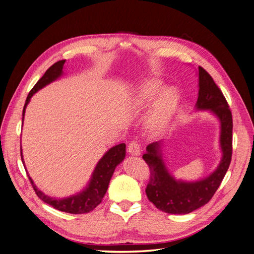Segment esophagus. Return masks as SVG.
<instances>
[{"mask_svg": "<svg viewBox=\"0 0 254 254\" xmlns=\"http://www.w3.org/2000/svg\"><path fill=\"white\" fill-rule=\"evenodd\" d=\"M128 152L130 155H133V156H140L141 153V148H140V145L136 141H131L128 145Z\"/></svg>", "mask_w": 254, "mask_h": 254, "instance_id": "1", "label": "esophagus"}]
</instances>
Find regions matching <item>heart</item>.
Returning a JSON list of instances; mask_svg holds the SVG:
<instances>
[{
  "mask_svg": "<svg viewBox=\"0 0 254 254\" xmlns=\"http://www.w3.org/2000/svg\"><path fill=\"white\" fill-rule=\"evenodd\" d=\"M179 92L174 87L164 89V84L158 80H146L136 88L132 104L135 109H144L153 100L146 124L153 132H161L170 124L179 104Z\"/></svg>",
  "mask_w": 254,
  "mask_h": 254,
  "instance_id": "heart-1",
  "label": "heart"
}]
</instances>
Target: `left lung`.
<instances>
[{
	"label": "left lung",
	"mask_w": 254,
	"mask_h": 254,
	"mask_svg": "<svg viewBox=\"0 0 254 254\" xmlns=\"http://www.w3.org/2000/svg\"><path fill=\"white\" fill-rule=\"evenodd\" d=\"M198 98L196 110L210 111L219 121L221 160L213 173L197 181L177 180L163 160L162 142L146 147L143 159L149 166L150 178L146 188L149 201L168 214H189L210 201L219 188L232 158V114L229 105L211 75L198 67Z\"/></svg>",
	"instance_id": "8db88e82"
}]
</instances>
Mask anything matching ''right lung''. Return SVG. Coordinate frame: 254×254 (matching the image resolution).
Masks as SVG:
<instances>
[{"instance_id":"add662e5","label":"right lung","mask_w":254,"mask_h":254,"mask_svg":"<svg viewBox=\"0 0 254 254\" xmlns=\"http://www.w3.org/2000/svg\"><path fill=\"white\" fill-rule=\"evenodd\" d=\"M64 63L65 60H60L58 63L54 64L49 70L44 73L42 77L38 80V82L35 84V87L30 90L29 94L27 95V98H26L24 108H23L22 122L24 121L25 109L30 101V98H32V96L35 93H37L40 89L48 86V84H50L51 82L55 81L60 77V76H63L64 74L63 68H64ZM125 156H126L125 143L113 146V147H111L108 151H107L102 157V159L97 162L93 173H92L90 181L87 184V187L84 188L81 191H79V193L71 195L65 198L58 199V198H53L45 195L42 190L37 189L33 179L29 177L28 173H27V176L36 191L37 196L45 203L52 205L54 209L63 211L65 213H71V214L89 213L90 211L94 210L95 207L102 202L106 191L108 190L109 182L114 173L115 167L123 162V160L125 159ZM21 159H22L23 165H24L22 149H21ZM25 171H26V167H25Z\"/></svg>"}]
</instances>
